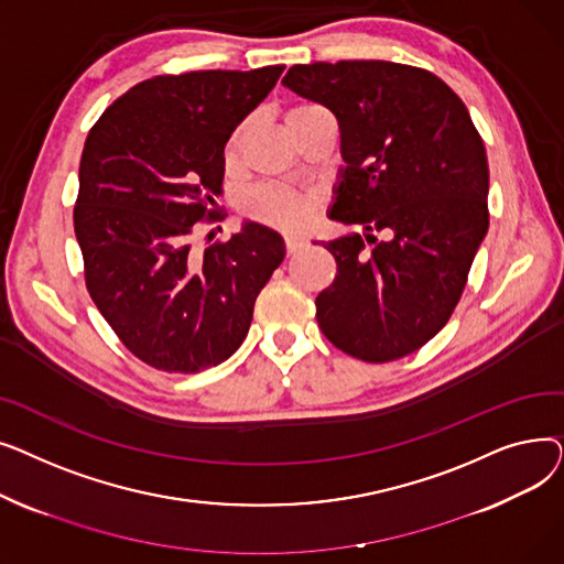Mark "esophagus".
Returning a JSON list of instances; mask_svg holds the SVG:
<instances>
[{
    "label": "esophagus",
    "mask_w": 564,
    "mask_h": 564,
    "mask_svg": "<svg viewBox=\"0 0 564 564\" xmlns=\"http://www.w3.org/2000/svg\"><path fill=\"white\" fill-rule=\"evenodd\" d=\"M304 247H306V242L302 240V237H297V235H288V237H285V251H288L290 256L302 251Z\"/></svg>",
    "instance_id": "34e87169"
}]
</instances>
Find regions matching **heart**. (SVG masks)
Instances as JSON below:
<instances>
[{
    "label": "heart",
    "instance_id": "obj_1",
    "mask_svg": "<svg viewBox=\"0 0 564 564\" xmlns=\"http://www.w3.org/2000/svg\"><path fill=\"white\" fill-rule=\"evenodd\" d=\"M315 107L311 105H302V107H294L285 113V123L294 121V118L304 116L306 111H311ZM237 143H240V134H235L228 143V158L235 155L237 151ZM247 210L258 217L264 219L270 224L283 226V228H294V226H302L308 217H311V203L300 196V194H292L285 189H276V187H258L249 194L247 198Z\"/></svg>",
    "mask_w": 564,
    "mask_h": 564
}]
</instances>
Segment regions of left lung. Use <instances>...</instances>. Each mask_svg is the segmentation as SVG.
I'll list each match as a JSON object with an SVG mask.
<instances>
[{"mask_svg": "<svg viewBox=\"0 0 564 564\" xmlns=\"http://www.w3.org/2000/svg\"><path fill=\"white\" fill-rule=\"evenodd\" d=\"M283 86L336 116L345 164L327 215L364 228L322 242L338 274L315 300L319 329L361 361L402 359L446 327L487 235L485 143L453 88L413 66H292Z\"/></svg>", "mask_w": 564, "mask_h": 564, "instance_id": "obj_1", "label": "left lung"}]
</instances>
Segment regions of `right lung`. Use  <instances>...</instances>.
Here are the masks:
<instances>
[{
    "label": "right lung",
    "instance_id": "add662e5",
    "mask_svg": "<svg viewBox=\"0 0 564 564\" xmlns=\"http://www.w3.org/2000/svg\"><path fill=\"white\" fill-rule=\"evenodd\" d=\"M283 68L145 79L86 137L75 205L86 288L116 336L158 370L200 372L232 357L285 258L281 232L251 219L228 242L192 249L221 192L226 141Z\"/></svg>",
    "mask_w": 564,
    "mask_h": 564
}]
</instances>
